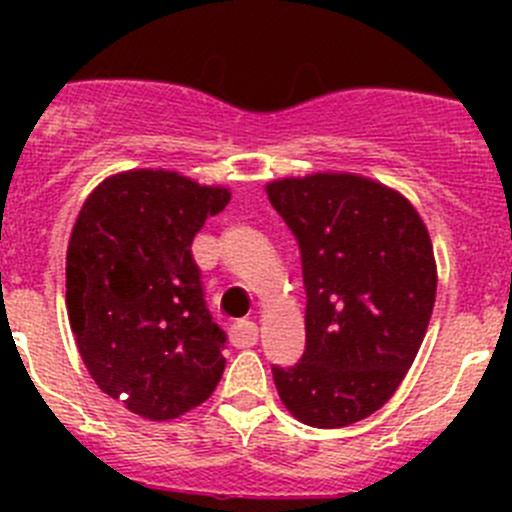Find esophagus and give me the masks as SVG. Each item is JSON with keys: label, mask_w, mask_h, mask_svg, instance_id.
I'll return each instance as SVG.
<instances>
[{"label": "esophagus", "mask_w": 512, "mask_h": 512, "mask_svg": "<svg viewBox=\"0 0 512 512\" xmlns=\"http://www.w3.org/2000/svg\"><path fill=\"white\" fill-rule=\"evenodd\" d=\"M257 337H260L257 334V324L250 322V319H240V322H235L230 327V342L237 349L252 347L257 342Z\"/></svg>", "instance_id": "34e87169"}]
</instances>
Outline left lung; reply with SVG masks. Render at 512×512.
I'll list each match as a JSON object with an SVG mask.
<instances>
[{
    "instance_id": "obj_1",
    "label": "left lung",
    "mask_w": 512,
    "mask_h": 512,
    "mask_svg": "<svg viewBox=\"0 0 512 512\" xmlns=\"http://www.w3.org/2000/svg\"><path fill=\"white\" fill-rule=\"evenodd\" d=\"M299 242L307 292L302 359L272 366L277 394L314 428L379 411L414 364L436 302L426 225L396 190L352 173L267 185Z\"/></svg>"
}]
</instances>
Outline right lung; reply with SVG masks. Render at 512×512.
I'll return each instance as SVG.
<instances>
[{
    "instance_id": "1",
    "label": "right lung",
    "mask_w": 512,
    "mask_h": 512,
    "mask_svg": "<svg viewBox=\"0 0 512 512\" xmlns=\"http://www.w3.org/2000/svg\"><path fill=\"white\" fill-rule=\"evenodd\" d=\"M227 203L220 185L141 168L103 180L76 218L66 250L71 332L98 389L133 414H185L223 376L227 337L190 245Z\"/></svg>"
}]
</instances>
